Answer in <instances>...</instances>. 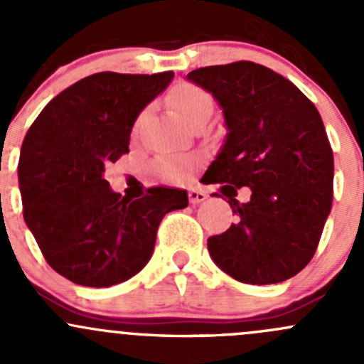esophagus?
<instances>
[{"mask_svg":"<svg viewBox=\"0 0 364 364\" xmlns=\"http://www.w3.org/2000/svg\"><path fill=\"white\" fill-rule=\"evenodd\" d=\"M188 199H190V204L197 205V204H203L205 199H208V193L203 192V190H197V188H192L188 192Z\"/></svg>","mask_w":364,"mask_h":364,"instance_id":"obj_1","label":"esophagus"}]
</instances>
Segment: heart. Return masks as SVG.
<instances>
[{"label":"heart","mask_w":364,"mask_h":364,"mask_svg":"<svg viewBox=\"0 0 364 364\" xmlns=\"http://www.w3.org/2000/svg\"><path fill=\"white\" fill-rule=\"evenodd\" d=\"M168 105L179 119L192 123L204 114H211L213 98L203 87L190 82H181L168 95ZM156 172L167 181H183L192 172V160L185 156H164L155 164Z\"/></svg>","instance_id":"obj_1"}]
</instances>
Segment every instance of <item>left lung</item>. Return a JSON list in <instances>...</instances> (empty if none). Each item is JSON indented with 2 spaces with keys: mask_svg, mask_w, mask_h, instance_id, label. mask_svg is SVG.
Listing matches in <instances>:
<instances>
[{
  "mask_svg": "<svg viewBox=\"0 0 364 364\" xmlns=\"http://www.w3.org/2000/svg\"><path fill=\"white\" fill-rule=\"evenodd\" d=\"M186 79L213 95L227 128L208 183L252 190L245 204L234 188L225 193L237 222L208 240L213 262L243 284L296 277L317 250L333 203L335 164L321 114L291 80L252 61Z\"/></svg>",
  "mask_w": 364,
  "mask_h": 364,
  "instance_id": "obj_1",
  "label": "left lung"
}]
</instances>
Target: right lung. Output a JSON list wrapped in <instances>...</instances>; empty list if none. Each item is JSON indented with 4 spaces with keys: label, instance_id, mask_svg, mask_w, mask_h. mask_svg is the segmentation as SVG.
<instances>
[{
    "label": "right lung",
    "instance_id": "right-lung-1",
    "mask_svg": "<svg viewBox=\"0 0 364 364\" xmlns=\"http://www.w3.org/2000/svg\"><path fill=\"white\" fill-rule=\"evenodd\" d=\"M174 73L100 72L72 84L38 114L19 159L24 222L56 273L111 287L153 255L165 215L188 205L185 190L155 186L142 199L112 192L105 167L128 153L139 114Z\"/></svg>",
    "mask_w": 364,
    "mask_h": 364
}]
</instances>
